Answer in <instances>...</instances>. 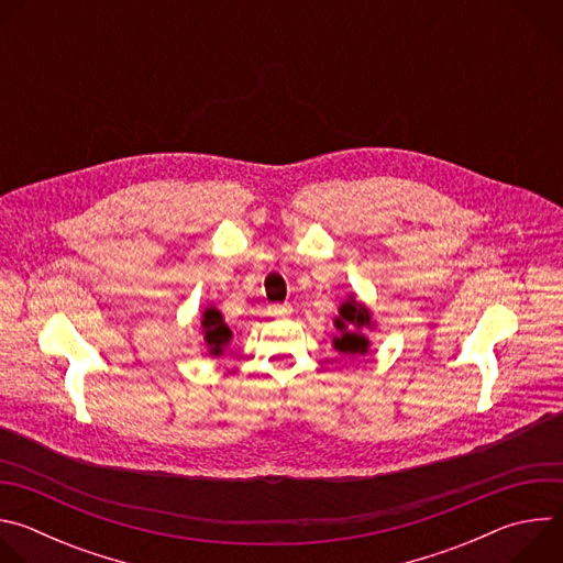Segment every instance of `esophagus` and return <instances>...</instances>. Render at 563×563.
<instances>
[{
    "label": "esophagus",
    "mask_w": 563,
    "mask_h": 563,
    "mask_svg": "<svg viewBox=\"0 0 563 563\" xmlns=\"http://www.w3.org/2000/svg\"><path fill=\"white\" fill-rule=\"evenodd\" d=\"M269 316H278V318H283V316H289L294 309H291V305L289 302H283V305H269Z\"/></svg>",
    "instance_id": "34e87169"
}]
</instances>
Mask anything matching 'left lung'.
Returning <instances> with one entry per match:
<instances>
[{
	"mask_svg": "<svg viewBox=\"0 0 563 563\" xmlns=\"http://www.w3.org/2000/svg\"><path fill=\"white\" fill-rule=\"evenodd\" d=\"M334 328L339 330V336H334V350L343 352L347 356L367 354L369 339L365 336V330L374 328L372 311L365 302L356 300V296H347V300L341 302L339 316L334 318Z\"/></svg>",
	"mask_w": 563,
	"mask_h": 563,
	"instance_id": "left-lung-1",
	"label": "left lung"
}]
</instances>
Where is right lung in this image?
Segmentation results:
<instances>
[{"label": "right lung", "mask_w": 563, "mask_h": 563, "mask_svg": "<svg viewBox=\"0 0 563 563\" xmlns=\"http://www.w3.org/2000/svg\"><path fill=\"white\" fill-rule=\"evenodd\" d=\"M202 339L209 350V356H222L233 339V332L229 330L222 313L216 307H207L202 311Z\"/></svg>", "instance_id": "right-lung-1"}]
</instances>
